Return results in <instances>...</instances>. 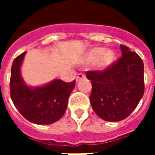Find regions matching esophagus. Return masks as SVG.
Listing matches in <instances>:
<instances>
[{"mask_svg":"<svg viewBox=\"0 0 155 155\" xmlns=\"http://www.w3.org/2000/svg\"><path fill=\"white\" fill-rule=\"evenodd\" d=\"M85 78V75L84 74H82V73H80V74H78L77 77H76V81H79L82 80V79H84Z\"/></svg>","mask_w":155,"mask_h":155,"instance_id":"1","label":"esophagus"}]
</instances>
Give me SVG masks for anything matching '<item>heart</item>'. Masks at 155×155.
<instances>
[{
  "label": "heart",
  "instance_id": "heart-1",
  "mask_svg": "<svg viewBox=\"0 0 155 155\" xmlns=\"http://www.w3.org/2000/svg\"><path fill=\"white\" fill-rule=\"evenodd\" d=\"M116 59V54L113 51H104V49L95 47L91 49L85 55V61L87 63H94L97 61L96 66L99 70H104L110 67Z\"/></svg>",
  "mask_w": 155,
  "mask_h": 155
}]
</instances>
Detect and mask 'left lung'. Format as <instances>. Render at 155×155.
<instances>
[{
	"instance_id": "left-lung-1",
	"label": "left lung",
	"mask_w": 155,
	"mask_h": 155,
	"mask_svg": "<svg viewBox=\"0 0 155 155\" xmlns=\"http://www.w3.org/2000/svg\"><path fill=\"white\" fill-rule=\"evenodd\" d=\"M122 57L103 71H88L91 81V106L105 121L124 120L136 108L144 92L143 63L130 48L121 45Z\"/></svg>"
}]
</instances>
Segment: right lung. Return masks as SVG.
I'll use <instances>...</instances> for the list:
<instances>
[{
    "label": "right lung",
    "mask_w": 155,
    "mask_h": 155,
    "mask_svg": "<svg viewBox=\"0 0 155 155\" xmlns=\"http://www.w3.org/2000/svg\"><path fill=\"white\" fill-rule=\"evenodd\" d=\"M25 53L15 58L12 66L10 81L11 98L15 108L31 123L51 124L64 115L68 99L75 85V81L65 83L54 79L40 86L28 85L21 72Z\"/></svg>",
    "instance_id": "obj_1"
}]
</instances>
